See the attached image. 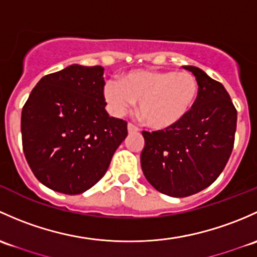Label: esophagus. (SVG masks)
<instances>
[{
    "instance_id": "34e87169",
    "label": "esophagus",
    "mask_w": 257,
    "mask_h": 257,
    "mask_svg": "<svg viewBox=\"0 0 257 257\" xmlns=\"http://www.w3.org/2000/svg\"><path fill=\"white\" fill-rule=\"evenodd\" d=\"M127 131L130 132V134H131V132H137V131H139V128H137L135 125H132V123H128V125H127Z\"/></svg>"
}]
</instances>
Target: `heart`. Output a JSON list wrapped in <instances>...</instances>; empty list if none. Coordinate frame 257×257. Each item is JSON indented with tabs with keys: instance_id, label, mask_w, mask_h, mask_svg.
Segmentation results:
<instances>
[{
	"instance_id": "1",
	"label": "heart",
	"mask_w": 257,
	"mask_h": 257,
	"mask_svg": "<svg viewBox=\"0 0 257 257\" xmlns=\"http://www.w3.org/2000/svg\"><path fill=\"white\" fill-rule=\"evenodd\" d=\"M198 81L189 71L137 69L109 80L104 97L113 115L121 116L137 104V112L148 127L165 130L177 125L197 100Z\"/></svg>"
}]
</instances>
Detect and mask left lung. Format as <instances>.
Here are the masks:
<instances>
[{
	"mask_svg": "<svg viewBox=\"0 0 257 257\" xmlns=\"http://www.w3.org/2000/svg\"><path fill=\"white\" fill-rule=\"evenodd\" d=\"M199 86L192 110L177 125L144 131L141 167L153 188L183 198L210 186L223 172L234 146L237 112L219 81L193 65Z\"/></svg>",
	"mask_w": 257,
	"mask_h": 257,
	"instance_id": "8db88e82",
	"label": "left lung"
}]
</instances>
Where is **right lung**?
Instances as JSON below:
<instances>
[{"mask_svg":"<svg viewBox=\"0 0 257 257\" xmlns=\"http://www.w3.org/2000/svg\"><path fill=\"white\" fill-rule=\"evenodd\" d=\"M104 68L73 64L43 76L21 117L26 160L50 189L80 194L96 184L127 136L105 110Z\"/></svg>","mask_w":257,"mask_h":257,"instance_id":"obj_1","label":"right lung"}]
</instances>
